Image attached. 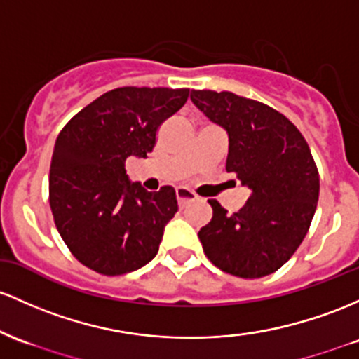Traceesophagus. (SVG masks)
<instances>
[{
  "label": "esophagus",
  "instance_id": "1",
  "mask_svg": "<svg viewBox=\"0 0 359 359\" xmlns=\"http://www.w3.org/2000/svg\"><path fill=\"white\" fill-rule=\"evenodd\" d=\"M175 196H177V203H179L180 208H186L191 203H194V201H198V196H196L194 192L187 191V189H182V187L177 189Z\"/></svg>",
  "mask_w": 359,
  "mask_h": 359
}]
</instances>
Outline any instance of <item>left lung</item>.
Listing matches in <instances>:
<instances>
[{"instance_id":"8db88e82","label":"left lung","mask_w":359,"mask_h":359,"mask_svg":"<svg viewBox=\"0 0 359 359\" xmlns=\"http://www.w3.org/2000/svg\"><path fill=\"white\" fill-rule=\"evenodd\" d=\"M192 104L228 135L226 172L250 198L237 212L210 199L211 222L199 230L204 254L238 278L273 274L309 231L318 201V170L297 126L269 105L231 92L192 90Z\"/></svg>"}]
</instances>
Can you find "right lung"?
<instances>
[{
	"mask_svg": "<svg viewBox=\"0 0 359 359\" xmlns=\"http://www.w3.org/2000/svg\"><path fill=\"white\" fill-rule=\"evenodd\" d=\"M189 88L122 86L81 109L59 133L49 173L54 223L71 254L105 276L140 269L158 252L179 206L173 187L148 192L124 163L147 158L161 122Z\"/></svg>",
	"mask_w": 359,
	"mask_h": 359,
	"instance_id": "obj_1",
	"label": "right lung"
}]
</instances>
